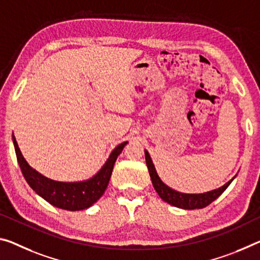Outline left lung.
<instances>
[{"mask_svg": "<svg viewBox=\"0 0 260 260\" xmlns=\"http://www.w3.org/2000/svg\"><path fill=\"white\" fill-rule=\"evenodd\" d=\"M145 155H146L147 168H148V171H149L150 179L155 191L157 192V194L160 197V199L163 201H166V203L178 208L199 209V208L206 207V206H208L209 204H212L214 200L217 199V198H219L222 193L225 191V188L232 184V182L235 179V177H236V176L233 177V178L230 179L228 183H225L223 186L212 189V191H208V192H204V193L178 192L162 182V179H160L159 176L157 175V171H156L154 163H152V159L150 157L149 152H148V150L146 149H145Z\"/></svg>", "mask_w": 260, "mask_h": 260, "instance_id": "left-lung-1", "label": "left lung"}]
</instances>
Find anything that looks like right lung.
<instances>
[{
  "label": "right lung",
  "instance_id": "add662e5",
  "mask_svg": "<svg viewBox=\"0 0 260 260\" xmlns=\"http://www.w3.org/2000/svg\"><path fill=\"white\" fill-rule=\"evenodd\" d=\"M12 142H14L19 168L30 187L47 203L57 208L73 212L91 207L104 194L111 175H112L115 160L120 155L123 147L128 143V141H125L115 147L111 151L104 166L100 169L96 175L90 177L89 179L80 180V182H57V180L47 178L46 176L41 175L26 162L14 134H12Z\"/></svg>",
  "mask_w": 260,
  "mask_h": 260
}]
</instances>
